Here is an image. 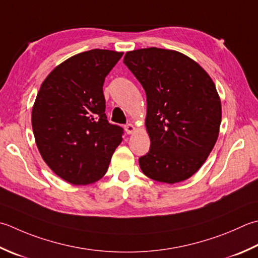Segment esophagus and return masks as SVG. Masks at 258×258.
I'll use <instances>...</instances> for the list:
<instances>
[{"mask_svg":"<svg viewBox=\"0 0 258 258\" xmlns=\"http://www.w3.org/2000/svg\"><path fill=\"white\" fill-rule=\"evenodd\" d=\"M125 131H126V133H127V134H133L136 131V127L133 124L128 123V124L125 125Z\"/></svg>","mask_w":258,"mask_h":258,"instance_id":"esophagus-1","label":"esophagus"}]
</instances>
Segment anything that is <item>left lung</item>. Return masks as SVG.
<instances>
[{"label":"left lung","instance_id":"left-lung-1","mask_svg":"<svg viewBox=\"0 0 258 258\" xmlns=\"http://www.w3.org/2000/svg\"><path fill=\"white\" fill-rule=\"evenodd\" d=\"M146 94L149 153L139 159L150 179L169 184L189 179L217 142L221 103L206 70L188 55L161 48L125 53L124 61Z\"/></svg>","mask_w":258,"mask_h":258}]
</instances>
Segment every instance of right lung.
Instances as JSON below:
<instances>
[{
	"instance_id": "1",
	"label": "right lung",
	"mask_w": 258,
	"mask_h": 258,
	"mask_svg": "<svg viewBox=\"0 0 258 258\" xmlns=\"http://www.w3.org/2000/svg\"><path fill=\"white\" fill-rule=\"evenodd\" d=\"M123 52L93 49L58 64L38 92L32 130L38 150L67 182L89 184L103 178L123 128L108 123L103 85Z\"/></svg>"
}]
</instances>
